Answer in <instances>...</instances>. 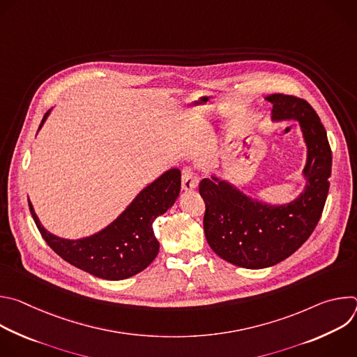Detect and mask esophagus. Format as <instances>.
<instances>
[{
  "instance_id": "obj_1",
  "label": "esophagus",
  "mask_w": 357,
  "mask_h": 357,
  "mask_svg": "<svg viewBox=\"0 0 357 357\" xmlns=\"http://www.w3.org/2000/svg\"><path fill=\"white\" fill-rule=\"evenodd\" d=\"M197 185V176L195 171L190 167H186L182 171V189L183 190H192Z\"/></svg>"
}]
</instances>
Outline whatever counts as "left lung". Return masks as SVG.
<instances>
[{"mask_svg":"<svg viewBox=\"0 0 357 357\" xmlns=\"http://www.w3.org/2000/svg\"><path fill=\"white\" fill-rule=\"evenodd\" d=\"M274 120H298L308 145L303 175L307 188L294 202L270 206L252 200L225 181L202 179L205 202L203 229L212 250L223 260L250 270L271 267L295 252L315 230L329 192L332 151L326 130L308 101L289 94L266 97Z\"/></svg>","mask_w":357,"mask_h":357,"instance_id":"8db88e82","label":"left lung"}]
</instances>
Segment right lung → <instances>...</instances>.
Returning a JSON list of instances; mask_svg holds the SVG:
<instances>
[{"label": "right lung", "mask_w": 357, "mask_h": 357, "mask_svg": "<svg viewBox=\"0 0 357 357\" xmlns=\"http://www.w3.org/2000/svg\"><path fill=\"white\" fill-rule=\"evenodd\" d=\"M179 192L181 171L174 168L146 186L110 226L80 240L50 234L39 223L29 200L28 205L40 236L58 256L94 277L119 281L138 274L155 260L160 243L152 223L174 205Z\"/></svg>", "instance_id": "right-lung-1"}]
</instances>
